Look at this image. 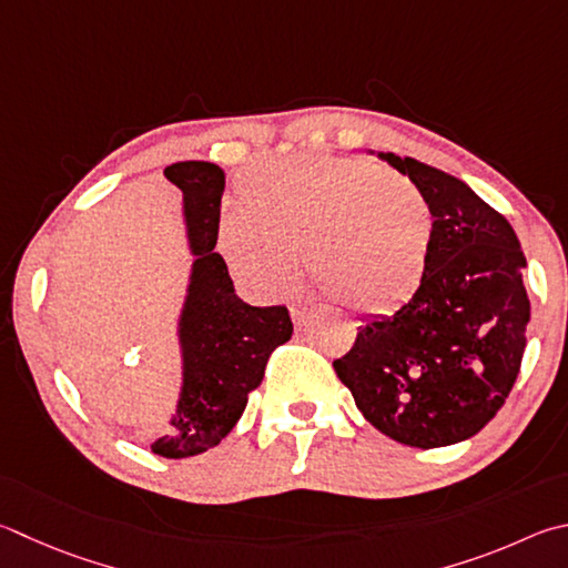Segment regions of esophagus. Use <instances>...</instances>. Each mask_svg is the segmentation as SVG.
<instances>
[{
  "label": "esophagus",
  "mask_w": 568,
  "mask_h": 568,
  "mask_svg": "<svg viewBox=\"0 0 568 568\" xmlns=\"http://www.w3.org/2000/svg\"><path fill=\"white\" fill-rule=\"evenodd\" d=\"M317 311V307L313 305V303H307V301H301V303H293L291 305V315H293V323L295 325H303V323H307V320H311V315Z\"/></svg>",
  "instance_id": "obj_1"
}]
</instances>
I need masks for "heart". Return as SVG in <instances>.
Segmentation results:
<instances>
[{"label": "heart", "mask_w": 568, "mask_h": 568, "mask_svg": "<svg viewBox=\"0 0 568 568\" xmlns=\"http://www.w3.org/2000/svg\"><path fill=\"white\" fill-rule=\"evenodd\" d=\"M241 211L221 223V248L263 293L295 281L303 253L313 283L359 313H387L425 283L435 209L417 183L373 161L295 153L255 166Z\"/></svg>", "instance_id": "obj_1"}]
</instances>
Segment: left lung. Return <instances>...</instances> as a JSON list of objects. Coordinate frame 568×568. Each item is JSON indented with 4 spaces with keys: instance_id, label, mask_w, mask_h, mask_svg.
Wrapping results in <instances>:
<instances>
[{
    "instance_id": "obj_1",
    "label": "left lung",
    "mask_w": 568,
    "mask_h": 568,
    "mask_svg": "<svg viewBox=\"0 0 568 568\" xmlns=\"http://www.w3.org/2000/svg\"><path fill=\"white\" fill-rule=\"evenodd\" d=\"M437 219L429 271L412 301L357 327L333 367L369 425L399 445L447 447L497 415L527 347V257L509 221L467 183L387 153Z\"/></svg>"
}]
</instances>
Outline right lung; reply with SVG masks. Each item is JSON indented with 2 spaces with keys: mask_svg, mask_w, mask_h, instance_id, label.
Here are the masks:
<instances>
[{
  "mask_svg": "<svg viewBox=\"0 0 568 568\" xmlns=\"http://www.w3.org/2000/svg\"><path fill=\"white\" fill-rule=\"evenodd\" d=\"M183 193L185 223L195 253L191 293L181 320L185 383L179 412L153 455L183 459L211 449L241 419L248 395L263 383L267 357L293 335L285 305L253 307L233 291L219 253L225 176L215 163L181 161L163 171Z\"/></svg>",
  "mask_w": 568,
  "mask_h": 568,
  "instance_id": "add662e5",
  "label": "right lung"
}]
</instances>
